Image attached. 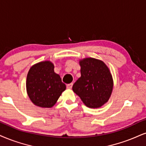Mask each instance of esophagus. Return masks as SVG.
Returning <instances> with one entry per match:
<instances>
[{
    "label": "esophagus",
    "instance_id": "1",
    "mask_svg": "<svg viewBox=\"0 0 146 146\" xmlns=\"http://www.w3.org/2000/svg\"><path fill=\"white\" fill-rule=\"evenodd\" d=\"M72 85H73L72 83L68 84H67V85H66V87H67V89H72Z\"/></svg>",
    "mask_w": 146,
    "mask_h": 146
}]
</instances>
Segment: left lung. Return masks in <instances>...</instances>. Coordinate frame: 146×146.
<instances>
[{
  "mask_svg": "<svg viewBox=\"0 0 146 146\" xmlns=\"http://www.w3.org/2000/svg\"><path fill=\"white\" fill-rule=\"evenodd\" d=\"M81 76L72 87L84 105L98 108L105 104L112 92L113 79L109 68L99 59L88 57L79 62Z\"/></svg>",
  "mask_w": 146,
  "mask_h": 146,
  "instance_id": "8db88e82",
  "label": "left lung"
}]
</instances>
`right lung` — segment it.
Returning <instances> with one entry per match:
<instances>
[{
	"label": "right lung",
	"instance_id": "add662e5",
	"mask_svg": "<svg viewBox=\"0 0 146 146\" xmlns=\"http://www.w3.org/2000/svg\"><path fill=\"white\" fill-rule=\"evenodd\" d=\"M66 88L49 61L32 66L27 75V93L32 103L39 107H53Z\"/></svg>",
	"mask_w": 146,
	"mask_h": 146
}]
</instances>
